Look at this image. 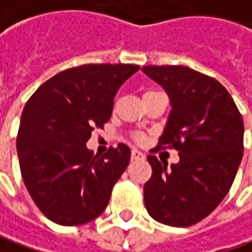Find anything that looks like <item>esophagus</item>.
<instances>
[{
	"label": "esophagus",
	"mask_w": 252,
	"mask_h": 252,
	"mask_svg": "<svg viewBox=\"0 0 252 252\" xmlns=\"http://www.w3.org/2000/svg\"><path fill=\"white\" fill-rule=\"evenodd\" d=\"M131 158L132 159H144L145 158V155H144L142 152H139L138 149H132V151H131Z\"/></svg>",
	"instance_id": "obj_1"
}]
</instances>
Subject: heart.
<instances>
[{
	"mask_svg": "<svg viewBox=\"0 0 252 252\" xmlns=\"http://www.w3.org/2000/svg\"><path fill=\"white\" fill-rule=\"evenodd\" d=\"M155 93H159V92H157V90H148V92L144 93V97L152 95V94H155ZM134 139H135L137 142H142V141H144V135H141V134H135V135H134Z\"/></svg>",
	"mask_w": 252,
	"mask_h": 252,
	"instance_id": "obj_1",
	"label": "heart"
}]
</instances>
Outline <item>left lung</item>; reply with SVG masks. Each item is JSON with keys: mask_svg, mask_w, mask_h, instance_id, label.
<instances>
[{"mask_svg": "<svg viewBox=\"0 0 252 252\" xmlns=\"http://www.w3.org/2000/svg\"><path fill=\"white\" fill-rule=\"evenodd\" d=\"M169 94L172 110L158 145L179 162L149 155L152 176L144 186L148 213L159 223L189 227L202 221L228 193L244 151V123L233 97L216 79L186 66H144Z\"/></svg>", "mask_w": 252, "mask_h": 252, "instance_id": "obj_1", "label": "left lung"}]
</instances>
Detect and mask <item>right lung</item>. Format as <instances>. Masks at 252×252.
Masks as SVG:
<instances>
[{
  "label": "right lung",
  "instance_id": "right-lung-1",
  "mask_svg": "<svg viewBox=\"0 0 252 252\" xmlns=\"http://www.w3.org/2000/svg\"><path fill=\"white\" fill-rule=\"evenodd\" d=\"M139 66L83 64L53 76L22 111L17 151L24 183L53 223L80 225L104 212L128 166L124 144L93 155L86 142L108 123L115 93Z\"/></svg>",
  "mask_w": 252,
  "mask_h": 252
}]
</instances>
